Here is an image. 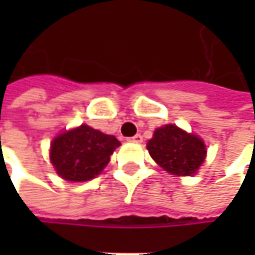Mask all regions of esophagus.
<instances>
[{
	"mask_svg": "<svg viewBox=\"0 0 255 255\" xmlns=\"http://www.w3.org/2000/svg\"><path fill=\"white\" fill-rule=\"evenodd\" d=\"M129 142H134V143H142L143 142V137H142V134H134V136H132V137H129L128 139Z\"/></svg>",
	"mask_w": 255,
	"mask_h": 255,
	"instance_id": "1",
	"label": "esophagus"
}]
</instances>
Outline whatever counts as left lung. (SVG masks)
Instances as JSON below:
<instances>
[{
  "label": "left lung",
  "instance_id": "obj_1",
  "mask_svg": "<svg viewBox=\"0 0 255 255\" xmlns=\"http://www.w3.org/2000/svg\"><path fill=\"white\" fill-rule=\"evenodd\" d=\"M152 159L176 176H191L206 159V144L199 136L181 130L176 125L156 129L147 142Z\"/></svg>",
  "mask_w": 255,
  "mask_h": 255
}]
</instances>
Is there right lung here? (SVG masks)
<instances>
[{
    "label": "right lung",
    "mask_w": 255,
    "mask_h": 255,
    "mask_svg": "<svg viewBox=\"0 0 255 255\" xmlns=\"http://www.w3.org/2000/svg\"><path fill=\"white\" fill-rule=\"evenodd\" d=\"M121 142L88 125L61 133L51 143L49 159L56 173L69 181H88L111 160Z\"/></svg>",
    "instance_id": "obj_1"
}]
</instances>
